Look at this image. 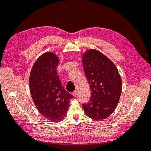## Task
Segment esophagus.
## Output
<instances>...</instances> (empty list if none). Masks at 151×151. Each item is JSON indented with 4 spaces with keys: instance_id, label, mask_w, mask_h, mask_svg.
<instances>
[{
    "instance_id": "34e87169",
    "label": "esophagus",
    "mask_w": 151,
    "mask_h": 151,
    "mask_svg": "<svg viewBox=\"0 0 151 151\" xmlns=\"http://www.w3.org/2000/svg\"><path fill=\"white\" fill-rule=\"evenodd\" d=\"M73 96H74V97L76 98V97L78 96V91L77 90H75V91H73Z\"/></svg>"
}]
</instances>
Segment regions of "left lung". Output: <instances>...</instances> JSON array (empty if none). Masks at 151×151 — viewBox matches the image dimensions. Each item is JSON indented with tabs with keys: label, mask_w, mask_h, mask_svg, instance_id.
Instances as JSON below:
<instances>
[{
	"label": "left lung",
	"mask_w": 151,
	"mask_h": 151,
	"mask_svg": "<svg viewBox=\"0 0 151 151\" xmlns=\"http://www.w3.org/2000/svg\"><path fill=\"white\" fill-rule=\"evenodd\" d=\"M83 65L91 90L89 102L83 104L84 110L93 119H104L115 110L121 94L122 80L117 68L105 55L95 49L84 55Z\"/></svg>",
	"instance_id": "left-lung-1"
}]
</instances>
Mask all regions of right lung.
Returning a JSON list of instances; mask_svg holds the SVG:
<instances>
[{
	"label": "right lung",
	"instance_id": "obj_1",
	"mask_svg": "<svg viewBox=\"0 0 151 151\" xmlns=\"http://www.w3.org/2000/svg\"><path fill=\"white\" fill-rule=\"evenodd\" d=\"M59 60L55 54L46 52L35 62L29 84L34 102L44 117L52 122L61 121L67 114L73 96L62 86L58 75Z\"/></svg>",
	"mask_w": 151,
	"mask_h": 151
}]
</instances>
